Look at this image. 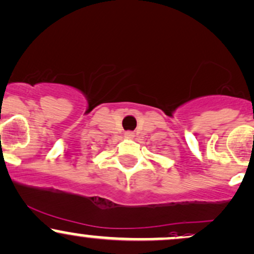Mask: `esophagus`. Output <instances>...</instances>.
<instances>
[{"label": "esophagus", "mask_w": 254, "mask_h": 254, "mask_svg": "<svg viewBox=\"0 0 254 254\" xmlns=\"http://www.w3.org/2000/svg\"><path fill=\"white\" fill-rule=\"evenodd\" d=\"M125 137H127V138H133L135 135H133L132 131H127V132H125Z\"/></svg>", "instance_id": "1"}]
</instances>
